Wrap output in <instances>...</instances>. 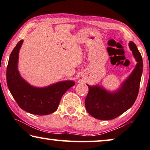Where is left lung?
Returning a JSON list of instances; mask_svg holds the SVG:
<instances>
[{
  "instance_id": "left-lung-1",
  "label": "left lung",
  "mask_w": 150,
  "mask_h": 150,
  "mask_svg": "<svg viewBox=\"0 0 150 150\" xmlns=\"http://www.w3.org/2000/svg\"><path fill=\"white\" fill-rule=\"evenodd\" d=\"M131 50L137 64L119 88L110 92L99 85L90 86L85 99L86 111L95 118L101 120L117 118L132 107L137 97L143 72V59L135 44L130 41Z\"/></svg>"
}]
</instances>
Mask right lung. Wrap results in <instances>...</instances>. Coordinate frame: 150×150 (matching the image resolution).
<instances>
[{
    "label": "right lung",
    "instance_id": "1",
    "mask_svg": "<svg viewBox=\"0 0 150 150\" xmlns=\"http://www.w3.org/2000/svg\"><path fill=\"white\" fill-rule=\"evenodd\" d=\"M21 40L11 53L6 68V82L12 96L21 109L30 114L48 115L55 112L63 95L75 84L65 80L45 87H36L21 76L18 70L19 52L23 44Z\"/></svg>",
    "mask_w": 150,
    "mask_h": 150
}]
</instances>
